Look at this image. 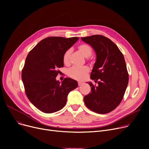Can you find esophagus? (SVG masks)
<instances>
[{
    "label": "esophagus",
    "mask_w": 149,
    "mask_h": 149,
    "mask_svg": "<svg viewBox=\"0 0 149 149\" xmlns=\"http://www.w3.org/2000/svg\"><path fill=\"white\" fill-rule=\"evenodd\" d=\"M78 84H79V86H80L81 85L83 84V82H81V81H79V82H78Z\"/></svg>",
    "instance_id": "34e87169"
}]
</instances>
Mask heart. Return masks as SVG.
<instances>
[{"instance_id":"b5f03b06","label":"heart","mask_w":149,"mask_h":149,"mask_svg":"<svg viewBox=\"0 0 149 149\" xmlns=\"http://www.w3.org/2000/svg\"><path fill=\"white\" fill-rule=\"evenodd\" d=\"M78 49H79V51L84 57L86 58L90 57L92 52L91 47L89 45L84 43L81 44L78 46ZM70 54H71V50L70 49H68L65 52L63 57V61L65 65H68L69 64V58ZM89 72V69L87 66H73L68 70V74L69 77L74 79L81 80L86 77Z\"/></svg>"}]
</instances>
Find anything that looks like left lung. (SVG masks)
I'll list each match as a JSON object with an SVG mask.
<instances>
[{"label":"left lung","mask_w":149,"mask_h":149,"mask_svg":"<svg viewBox=\"0 0 149 149\" xmlns=\"http://www.w3.org/2000/svg\"><path fill=\"white\" fill-rule=\"evenodd\" d=\"M96 54L91 79L98 83L88 82L91 93L84 97V103L93 112L105 114L112 111L122 101L126 92L129 74L123 54L110 39L101 35L82 37Z\"/></svg>","instance_id":"1"}]
</instances>
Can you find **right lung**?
Masks as SVG:
<instances>
[{"label":"right lung","mask_w":149,"mask_h":149,"mask_svg":"<svg viewBox=\"0 0 149 149\" xmlns=\"http://www.w3.org/2000/svg\"><path fill=\"white\" fill-rule=\"evenodd\" d=\"M79 39L49 37L43 39L28 54L22 72L26 96L40 111L51 113L63 107L69 93L78 87L77 81L66 78L60 83L56 80L64 66L65 52Z\"/></svg>","instance_id":"obj_1"}]
</instances>
